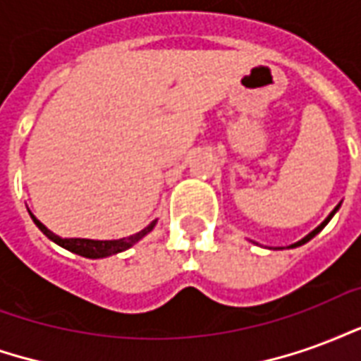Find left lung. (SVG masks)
<instances>
[{"instance_id":"8db88e82","label":"left lung","mask_w":361,"mask_h":361,"mask_svg":"<svg viewBox=\"0 0 361 361\" xmlns=\"http://www.w3.org/2000/svg\"><path fill=\"white\" fill-rule=\"evenodd\" d=\"M338 209H341V203H338V204H336V207H334L333 212H331V214H329V216H326V219L323 220V222H321V224H319V226L315 228V230H313V232H310V234L305 235V238H302L300 242H295V243H292V245H288V250H294V247H300V245H303V243L310 242L311 238H315V235H317L319 232H321V230H323V228H325L326 224H329V220L333 219V216H334V214H336V211H338ZM279 250H282V247H279Z\"/></svg>"}]
</instances>
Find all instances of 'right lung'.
I'll use <instances>...</instances> for the list:
<instances>
[{
  "instance_id": "right-lung-1",
  "label": "right lung",
  "mask_w": 361,
  "mask_h": 361,
  "mask_svg": "<svg viewBox=\"0 0 361 361\" xmlns=\"http://www.w3.org/2000/svg\"><path fill=\"white\" fill-rule=\"evenodd\" d=\"M30 219H32V222L38 226V230H40L48 240H51L54 243H58L59 247H63V250L71 251V253H77V255H81V257L87 259L110 257V255H116V253H121V251L129 250V247H133L137 242H141L142 238L149 234V232H152V228L157 226V220H152L149 226L142 228L141 232L129 235V238H119V240H87V238H59V235H56L54 232H50L48 228L44 226L42 222L36 219L32 212H30Z\"/></svg>"
}]
</instances>
